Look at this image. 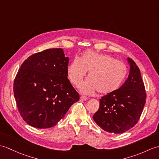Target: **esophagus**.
Segmentation results:
<instances>
[{"mask_svg": "<svg viewBox=\"0 0 159 159\" xmlns=\"http://www.w3.org/2000/svg\"><path fill=\"white\" fill-rule=\"evenodd\" d=\"M80 100H87V99H88V98H87L85 96H80Z\"/></svg>", "mask_w": 159, "mask_h": 159, "instance_id": "34e87169", "label": "esophagus"}]
</instances>
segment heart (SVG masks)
Returning a JSON list of instances; mask_svg holds the SVG:
<instances>
[{"label": "heart", "mask_w": 159, "mask_h": 159, "mask_svg": "<svg viewBox=\"0 0 159 159\" xmlns=\"http://www.w3.org/2000/svg\"><path fill=\"white\" fill-rule=\"evenodd\" d=\"M87 71L88 79L80 87L81 92L89 94L98 91L101 94H108L122 84L128 68L124 62L113 57L91 50L84 52L80 58L74 57L67 68V76L76 87L81 85Z\"/></svg>", "instance_id": "1"}]
</instances>
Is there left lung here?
I'll use <instances>...</instances> for the list:
<instances>
[{"mask_svg":"<svg viewBox=\"0 0 159 159\" xmlns=\"http://www.w3.org/2000/svg\"><path fill=\"white\" fill-rule=\"evenodd\" d=\"M128 79L120 88L101 98L99 109L93 116L97 125L111 133H123L133 128L146 103V93L140 70L133 59L128 58Z\"/></svg>","mask_w":159,"mask_h":159,"instance_id":"1","label":"left lung"}]
</instances>
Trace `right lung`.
I'll use <instances>...</instances> for the list:
<instances>
[{
  "label": "right lung",
  "mask_w": 159,
  "mask_h": 159,
  "mask_svg": "<svg viewBox=\"0 0 159 159\" xmlns=\"http://www.w3.org/2000/svg\"><path fill=\"white\" fill-rule=\"evenodd\" d=\"M68 62L62 48H51L33 54L22 64L13 93L20 116L30 126H55L79 101V94L67 77Z\"/></svg>",
  "instance_id": "add662e5"
}]
</instances>
